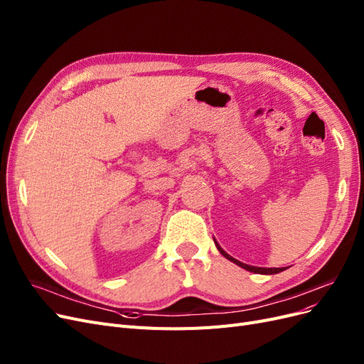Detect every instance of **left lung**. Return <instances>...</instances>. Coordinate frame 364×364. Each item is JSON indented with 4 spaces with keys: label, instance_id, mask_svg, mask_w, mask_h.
<instances>
[{
    "label": "left lung",
    "instance_id": "8db88e82",
    "mask_svg": "<svg viewBox=\"0 0 364 364\" xmlns=\"http://www.w3.org/2000/svg\"><path fill=\"white\" fill-rule=\"evenodd\" d=\"M214 245H216L218 250L223 255V257H225L226 259H230L231 262L237 264V265H238V267H241V268H245V270H247V272H250V273H257V274H277V273H280V272L287 270V267H280V268H264V267H253V265H247V264H245V262H241V261H238V259L232 258L231 255H228V253H226V252L219 246V243H218L216 240H214Z\"/></svg>",
    "mask_w": 364,
    "mask_h": 364
}]
</instances>
